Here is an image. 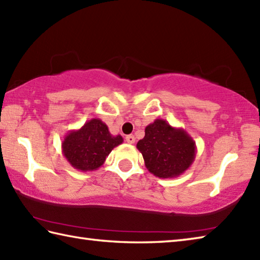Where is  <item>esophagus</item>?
Here are the masks:
<instances>
[{"label": "esophagus", "mask_w": 260, "mask_h": 260, "mask_svg": "<svg viewBox=\"0 0 260 260\" xmlns=\"http://www.w3.org/2000/svg\"><path fill=\"white\" fill-rule=\"evenodd\" d=\"M125 140H126V142H128V144L132 145V144H135L136 138H135V136H134V135H129V136H126V137H125Z\"/></svg>", "instance_id": "esophagus-1"}]
</instances>
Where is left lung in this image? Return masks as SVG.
I'll list each match as a JSON object with an SVG mask.
<instances>
[{
  "instance_id": "obj_1",
  "label": "left lung",
  "mask_w": 260,
  "mask_h": 260,
  "mask_svg": "<svg viewBox=\"0 0 260 260\" xmlns=\"http://www.w3.org/2000/svg\"><path fill=\"white\" fill-rule=\"evenodd\" d=\"M145 166L159 178H174L185 173L197 156L193 138L182 128H175L162 119H156L145 129L138 141Z\"/></svg>"
}]
</instances>
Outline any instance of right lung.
I'll list each match as a JSON object with an SVG mask.
<instances>
[{
	"label": "right lung",
	"instance_id": "add662e5",
	"mask_svg": "<svg viewBox=\"0 0 260 260\" xmlns=\"http://www.w3.org/2000/svg\"><path fill=\"white\" fill-rule=\"evenodd\" d=\"M122 142V137L111 135L108 125L94 118L82 128L68 132L61 142V151L72 167L79 172H93L102 166L113 148Z\"/></svg>",
	"mask_w": 260,
	"mask_h": 260
}]
</instances>
